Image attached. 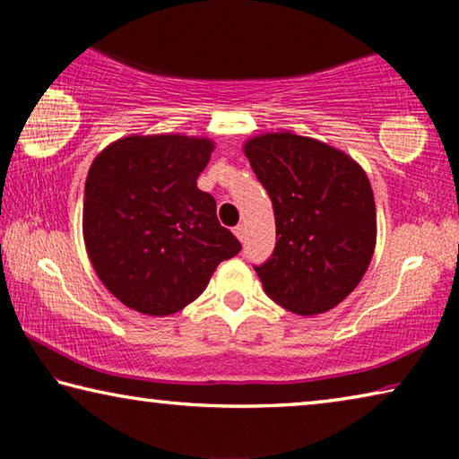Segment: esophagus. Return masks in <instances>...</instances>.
Wrapping results in <instances>:
<instances>
[{"label": "esophagus", "mask_w": 459, "mask_h": 459, "mask_svg": "<svg viewBox=\"0 0 459 459\" xmlns=\"http://www.w3.org/2000/svg\"><path fill=\"white\" fill-rule=\"evenodd\" d=\"M232 232H235L237 238L240 240V243H243V240H245V227H243V224H237V227L232 229Z\"/></svg>", "instance_id": "1"}]
</instances>
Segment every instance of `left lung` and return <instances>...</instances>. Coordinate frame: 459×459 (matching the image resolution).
<instances>
[{
  "mask_svg": "<svg viewBox=\"0 0 459 459\" xmlns=\"http://www.w3.org/2000/svg\"><path fill=\"white\" fill-rule=\"evenodd\" d=\"M245 155L275 214L273 253L255 265L263 290L293 314L336 307L375 253L377 208L367 174L336 147L293 134L248 139Z\"/></svg>",
  "mask_w": 459,
  "mask_h": 459,
  "instance_id": "8db88e82",
  "label": "left lung"
}]
</instances>
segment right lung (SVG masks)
Segmentation results:
<instances>
[{
	"instance_id": "obj_1",
	"label": "right lung",
	"mask_w": 459,
	"mask_h": 459,
	"mask_svg": "<svg viewBox=\"0 0 459 459\" xmlns=\"http://www.w3.org/2000/svg\"><path fill=\"white\" fill-rule=\"evenodd\" d=\"M211 139L134 135L89 169L82 235L89 259L121 304L147 316L180 312L206 290L221 261L240 251L196 180Z\"/></svg>"
}]
</instances>
